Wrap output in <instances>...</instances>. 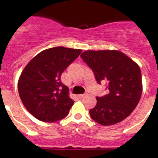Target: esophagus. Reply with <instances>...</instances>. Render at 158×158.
<instances>
[{
	"mask_svg": "<svg viewBox=\"0 0 158 158\" xmlns=\"http://www.w3.org/2000/svg\"><path fill=\"white\" fill-rule=\"evenodd\" d=\"M86 95V94H79V97H80V98H81V97H85V96Z\"/></svg>",
	"mask_w": 158,
	"mask_h": 158,
	"instance_id": "1",
	"label": "esophagus"
}]
</instances>
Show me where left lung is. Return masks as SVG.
Segmentation results:
<instances>
[{
	"label": "left lung",
	"instance_id": "8db88e82",
	"mask_svg": "<svg viewBox=\"0 0 158 158\" xmlns=\"http://www.w3.org/2000/svg\"><path fill=\"white\" fill-rule=\"evenodd\" d=\"M80 56L97 82L106 81L108 89V94L97 97V105L89 110L90 117L102 126L117 124L128 117L142 95L139 67L118 50H88Z\"/></svg>",
	"mask_w": 158,
	"mask_h": 158
}]
</instances>
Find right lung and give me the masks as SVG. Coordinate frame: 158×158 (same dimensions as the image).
I'll return each mask as SVG.
<instances>
[{
  "instance_id": "1",
  "label": "right lung",
  "mask_w": 158,
  "mask_h": 158,
  "mask_svg": "<svg viewBox=\"0 0 158 158\" xmlns=\"http://www.w3.org/2000/svg\"><path fill=\"white\" fill-rule=\"evenodd\" d=\"M81 50L56 47L36 55L23 69L18 82L20 98L32 116L43 122L64 119L74 101L61 81L63 71Z\"/></svg>"
}]
</instances>
